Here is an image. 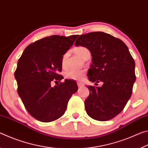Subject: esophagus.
<instances>
[{"instance_id":"esophagus-1","label":"esophagus","mask_w":148,"mask_h":148,"mask_svg":"<svg viewBox=\"0 0 148 148\" xmlns=\"http://www.w3.org/2000/svg\"><path fill=\"white\" fill-rule=\"evenodd\" d=\"M77 86H78V87H82L84 86V84L83 83H80V82H77Z\"/></svg>"}]
</instances>
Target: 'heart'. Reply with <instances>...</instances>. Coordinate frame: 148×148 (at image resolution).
Segmentation results:
<instances>
[{
	"mask_svg": "<svg viewBox=\"0 0 148 148\" xmlns=\"http://www.w3.org/2000/svg\"><path fill=\"white\" fill-rule=\"evenodd\" d=\"M75 53L81 57L82 59H85L86 57L90 55L89 50L84 46H79L76 47L74 49ZM68 57V53H65L62 57L61 62L62 66L64 67L66 64V59ZM86 71L85 70H75V69H70L64 72V76L67 79H75V80H81L85 76Z\"/></svg>",
	"mask_w": 148,
	"mask_h": 148,
	"instance_id": "1",
	"label": "heart"
}]
</instances>
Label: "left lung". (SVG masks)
<instances>
[{
	"mask_svg": "<svg viewBox=\"0 0 148 148\" xmlns=\"http://www.w3.org/2000/svg\"><path fill=\"white\" fill-rule=\"evenodd\" d=\"M74 44L91 52L89 79L103 82L101 87L87 86L90 91L84 102L87 115L101 121L114 118L131 98L136 80L135 62L128 47L120 39L103 32L80 35Z\"/></svg>",
	"mask_w": 148,
	"mask_h": 148,
	"instance_id": "1",
	"label": "left lung"
}]
</instances>
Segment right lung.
Returning a JSON list of instances; mask_svg holds the SVG:
<instances>
[{
    "label": "right lung",
    "instance_id": "obj_1",
    "mask_svg": "<svg viewBox=\"0 0 148 148\" xmlns=\"http://www.w3.org/2000/svg\"><path fill=\"white\" fill-rule=\"evenodd\" d=\"M78 35H53L29 45L18 60L14 72L17 93L31 116L42 122L59 119L64 114L72 95L78 89L73 80L63 79L61 59Z\"/></svg>",
    "mask_w": 148,
    "mask_h": 148
}]
</instances>
